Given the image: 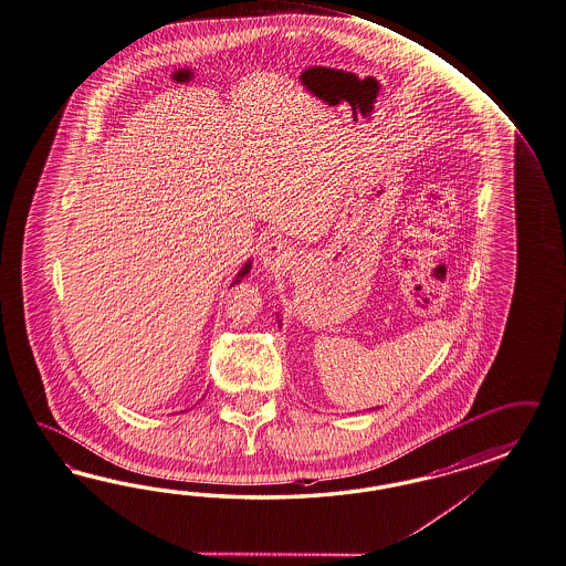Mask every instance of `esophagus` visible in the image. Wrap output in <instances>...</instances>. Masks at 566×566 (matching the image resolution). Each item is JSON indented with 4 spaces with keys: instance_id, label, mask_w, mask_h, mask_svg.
<instances>
[{
    "instance_id": "34e87169",
    "label": "esophagus",
    "mask_w": 566,
    "mask_h": 566,
    "mask_svg": "<svg viewBox=\"0 0 566 566\" xmlns=\"http://www.w3.org/2000/svg\"><path fill=\"white\" fill-rule=\"evenodd\" d=\"M291 260L292 251L284 241L274 239L272 243H268L261 249V265H263L265 270H270V272H284V270H289Z\"/></svg>"
}]
</instances>
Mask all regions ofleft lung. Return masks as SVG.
Returning a JSON list of instances; mask_svg holds the SVG:
<instances>
[{
    "instance_id": "obj_1",
    "label": "left lung",
    "mask_w": 566,
    "mask_h": 566,
    "mask_svg": "<svg viewBox=\"0 0 566 566\" xmlns=\"http://www.w3.org/2000/svg\"><path fill=\"white\" fill-rule=\"evenodd\" d=\"M277 323H280V319H277Z\"/></svg>"
}]
</instances>
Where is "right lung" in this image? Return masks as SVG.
I'll return each mask as SVG.
<instances>
[{"label": "right lung", "instance_id": "obj_1", "mask_svg": "<svg viewBox=\"0 0 566 566\" xmlns=\"http://www.w3.org/2000/svg\"><path fill=\"white\" fill-rule=\"evenodd\" d=\"M251 263H253V260H247V263H244L243 268L239 270V274L234 275V280H232V284L230 286H234V284H239L241 280H243L244 275L249 274L251 272Z\"/></svg>", "mask_w": 566, "mask_h": 566}]
</instances>
